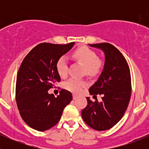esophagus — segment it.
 Returning a JSON list of instances; mask_svg holds the SVG:
<instances>
[{
  "label": "esophagus",
  "mask_w": 149,
  "mask_h": 149,
  "mask_svg": "<svg viewBox=\"0 0 149 149\" xmlns=\"http://www.w3.org/2000/svg\"><path fill=\"white\" fill-rule=\"evenodd\" d=\"M77 98V95L73 94V99H74V100H75Z\"/></svg>",
  "instance_id": "34e87169"
}]
</instances>
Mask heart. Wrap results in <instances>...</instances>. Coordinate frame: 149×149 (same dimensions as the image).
Instances as JSON below:
<instances>
[{"instance_id":"heart-1","label":"heart","mask_w":149,"mask_h":149,"mask_svg":"<svg viewBox=\"0 0 149 149\" xmlns=\"http://www.w3.org/2000/svg\"><path fill=\"white\" fill-rule=\"evenodd\" d=\"M74 57L85 66V70L89 75H94L99 72L101 62L98 60V56L95 51L87 47L77 48L73 53ZM56 71L61 77H65L68 74V63L65 56H61L56 62ZM87 86V82L84 80L71 78L64 84V88L74 93H80L84 88Z\"/></svg>"}]
</instances>
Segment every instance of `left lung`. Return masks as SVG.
I'll list each match as a JSON object with an SVG mask.
<instances>
[{"label": "left lung", "mask_w": 149, "mask_h": 149, "mask_svg": "<svg viewBox=\"0 0 149 149\" xmlns=\"http://www.w3.org/2000/svg\"><path fill=\"white\" fill-rule=\"evenodd\" d=\"M89 45L104 51L105 62L99 78L89 88L90 95L102 96V101H92L81 112L86 125L96 131H106L119 122L125 113L131 95V72L120 51L110 43Z\"/></svg>", "instance_id": "obj_1"}]
</instances>
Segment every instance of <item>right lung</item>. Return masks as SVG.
Instances as JSON below:
<instances>
[{"label": "right lung", "mask_w": 149, "mask_h": 149, "mask_svg": "<svg viewBox=\"0 0 149 149\" xmlns=\"http://www.w3.org/2000/svg\"><path fill=\"white\" fill-rule=\"evenodd\" d=\"M74 44L37 45L27 54L19 68L15 85L17 107L24 122L36 131H45L54 127L72 100V93L65 89H61L56 98L48 91L60 81L56 62Z\"/></svg>", "instance_id": "obj_1"}]
</instances>
